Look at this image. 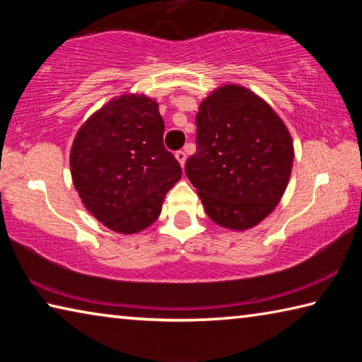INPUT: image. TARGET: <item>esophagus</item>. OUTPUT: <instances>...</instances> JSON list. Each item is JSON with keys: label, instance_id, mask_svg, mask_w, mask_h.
Here are the masks:
<instances>
[{"label": "esophagus", "instance_id": "34e87169", "mask_svg": "<svg viewBox=\"0 0 362 362\" xmlns=\"http://www.w3.org/2000/svg\"><path fill=\"white\" fill-rule=\"evenodd\" d=\"M175 158H177V161L180 163V166H182V168L185 166V163H187V153H185V151H183V150H179V151L175 153Z\"/></svg>", "mask_w": 362, "mask_h": 362}]
</instances>
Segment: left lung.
Listing matches in <instances>:
<instances>
[{
	"label": "left lung",
	"mask_w": 362,
	"mask_h": 362,
	"mask_svg": "<svg viewBox=\"0 0 362 362\" xmlns=\"http://www.w3.org/2000/svg\"><path fill=\"white\" fill-rule=\"evenodd\" d=\"M292 163L284 121L252 90L228 83L201 102L185 173L214 223L235 231L259 225L283 198Z\"/></svg>",
	"instance_id": "8db88e82"
}]
</instances>
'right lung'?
<instances>
[{"label":"right lung","mask_w":362,"mask_h":362,"mask_svg":"<svg viewBox=\"0 0 362 362\" xmlns=\"http://www.w3.org/2000/svg\"><path fill=\"white\" fill-rule=\"evenodd\" d=\"M164 121L145 94L113 97L79 127L70 151L73 185L112 231L134 235L158 220L182 168L163 144Z\"/></svg>","instance_id":"obj_1"}]
</instances>
